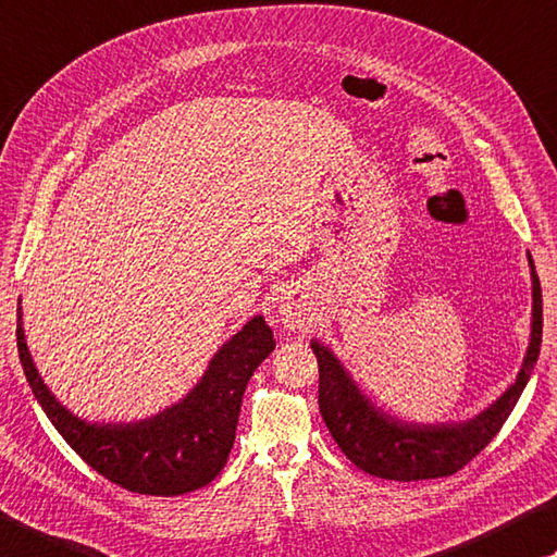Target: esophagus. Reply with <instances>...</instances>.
Segmentation results:
<instances>
[{"label": "esophagus", "mask_w": 557, "mask_h": 557, "mask_svg": "<svg viewBox=\"0 0 557 557\" xmlns=\"http://www.w3.org/2000/svg\"><path fill=\"white\" fill-rule=\"evenodd\" d=\"M280 313H282V321H285L287 329L305 326V311H301V307L295 305V301H285Z\"/></svg>", "instance_id": "obj_1"}]
</instances>
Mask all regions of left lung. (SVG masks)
<instances>
[{
  "label": "left lung",
  "mask_w": 557,
  "mask_h": 557,
  "mask_svg": "<svg viewBox=\"0 0 557 557\" xmlns=\"http://www.w3.org/2000/svg\"><path fill=\"white\" fill-rule=\"evenodd\" d=\"M529 262L533 277V329L529 352H525L517 382L472 421L438 423V426L394 421L362 397L329 348H323L319 341L311 343L319 362L321 417L326 421L333 441L352 465L382 480H436L462 470L474 455L490 446V441L497 436L504 421L517 407L541 352L543 297L531 256Z\"/></svg>",
  "instance_id": "obj_1"
}]
</instances>
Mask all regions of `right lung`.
I'll return each mask as SVG.
<instances>
[{
  "mask_svg": "<svg viewBox=\"0 0 557 557\" xmlns=\"http://www.w3.org/2000/svg\"><path fill=\"white\" fill-rule=\"evenodd\" d=\"M16 348L34 397L60 436L109 482L150 497H177L216 478L234 448L236 423L246 384L275 350L272 331L262 317L250 319L224 348L207 375L175 407L158 417L126 426H97L60 407L28 356L22 307H18Z\"/></svg>",
  "mask_w": 557,
  "mask_h": 557,
  "instance_id": "right-lung-1",
  "label": "right lung"
}]
</instances>
